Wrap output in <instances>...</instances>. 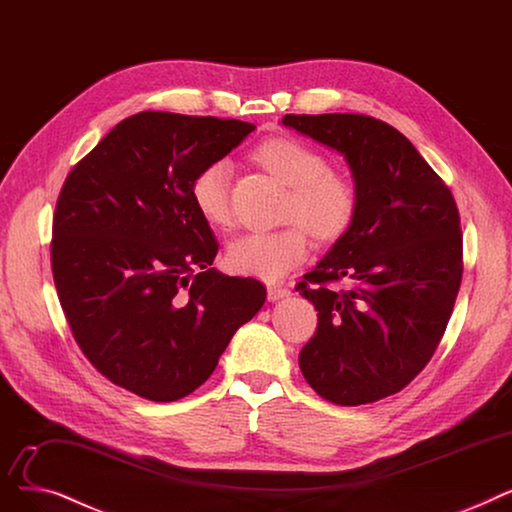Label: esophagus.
Segmentation results:
<instances>
[{"label": "esophagus", "instance_id": "34e87169", "mask_svg": "<svg viewBox=\"0 0 512 512\" xmlns=\"http://www.w3.org/2000/svg\"><path fill=\"white\" fill-rule=\"evenodd\" d=\"M266 294H269L271 302H277V300L289 296V289L283 287V285H269V287H266Z\"/></svg>", "mask_w": 512, "mask_h": 512}]
</instances>
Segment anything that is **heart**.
Wrapping results in <instances>:
<instances>
[{
	"label": "heart",
	"mask_w": 512,
	"mask_h": 512,
	"mask_svg": "<svg viewBox=\"0 0 512 512\" xmlns=\"http://www.w3.org/2000/svg\"><path fill=\"white\" fill-rule=\"evenodd\" d=\"M254 158L289 187L285 221L275 231H252L233 239L227 269L237 275L279 279L304 262L310 246L308 231L319 241H335L348 233L358 212L356 185L329 168L327 158L296 137H269L254 150ZM231 164L216 158L204 164L189 185L198 214L214 227L231 221Z\"/></svg>",
	"instance_id": "1"
}]
</instances>
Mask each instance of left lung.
I'll return each mask as SVG.
<instances>
[{"label": "left lung", "instance_id": "obj_1", "mask_svg": "<svg viewBox=\"0 0 512 512\" xmlns=\"http://www.w3.org/2000/svg\"><path fill=\"white\" fill-rule=\"evenodd\" d=\"M283 125L342 152L358 191L352 227L296 285L319 310L302 375L339 406L383 400L427 367L452 316L462 279L456 202L415 145L379 118L285 114Z\"/></svg>", "mask_w": 512, "mask_h": 512}]
</instances>
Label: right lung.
I'll return each mask as SVG.
<instances>
[{"label":"right lung","instance_id":"1","mask_svg":"<svg viewBox=\"0 0 512 512\" xmlns=\"http://www.w3.org/2000/svg\"><path fill=\"white\" fill-rule=\"evenodd\" d=\"M254 125L139 112L70 170L52 223V273L70 333L114 385L189 396L262 308L256 279L210 269L218 243L189 196L193 175Z\"/></svg>","mask_w":512,"mask_h":512}]
</instances>
